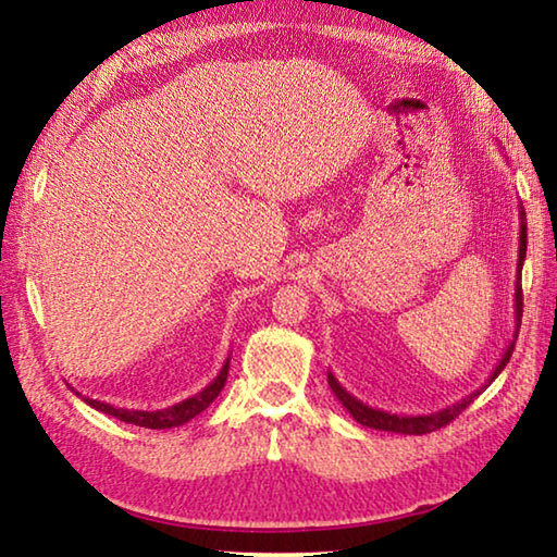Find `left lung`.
Listing matches in <instances>:
<instances>
[{"label":"left lung","instance_id":"left-lung-1","mask_svg":"<svg viewBox=\"0 0 557 557\" xmlns=\"http://www.w3.org/2000/svg\"><path fill=\"white\" fill-rule=\"evenodd\" d=\"M518 223H521V228H518V262H516V292H513V322H516V329H513V338L508 342L502 361L496 363V369L492 371V375H488V381L482 385V388H476L474 393L465 395V398L447 405V408H442V410L428 412V414H398V412L371 408V405L358 400L356 395L348 393L344 385L336 381V375L329 371L326 373L329 388H332V393L336 395L338 403L344 405L348 414H351L356 422H361L363 428H373V430H383V432H400V435H428V432H435L440 428L449 425V422L455 420L469 403H474L476 395L482 393L486 385L492 383L496 375L506 369L508 358H511V354H513L518 326H521V312H523V295H521V270H523V260H525V213H523V206H518Z\"/></svg>","mask_w":557,"mask_h":557}]
</instances>
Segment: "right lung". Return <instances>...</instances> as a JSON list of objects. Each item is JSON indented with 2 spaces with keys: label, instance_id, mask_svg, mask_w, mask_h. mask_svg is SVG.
<instances>
[{
  "label": "right lung",
  "instance_id": "add662e5",
  "mask_svg": "<svg viewBox=\"0 0 557 557\" xmlns=\"http://www.w3.org/2000/svg\"><path fill=\"white\" fill-rule=\"evenodd\" d=\"M228 369H231V356L225 358L223 369L219 371V375L206 385L203 391H199L196 395H191V398H186L182 403L176 405H169V408L164 410H127V408H115V405L110 403H102V400H92V398H83L86 400L90 408H96L98 412H106L110 414V418H117L122 422H127V425H137V428H147V430H169V428H178L184 425V422L194 420L196 414L203 412L209 405L219 398V393L223 391L225 381H228Z\"/></svg>",
  "mask_w": 557,
  "mask_h": 557
}]
</instances>
